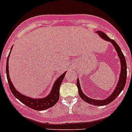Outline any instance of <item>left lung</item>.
<instances>
[{"instance_id":"left-lung-1","label":"left lung","mask_w":132,"mask_h":132,"mask_svg":"<svg viewBox=\"0 0 132 132\" xmlns=\"http://www.w3.org/2000/svg\"><path fill=\"white\" fill-rule=\"evenodd\" d=\"M96 33L98 34L101 38L104 39L107 42H111L113 46L114 47L116 51L117 52L118 55L120 60V77H119L118 81V84L116 85V87L115 89L114 90L113 93H112L107 98L104 99V100H96V99H93L90 98L86 96L83 93H82L81 88H80V82H79V79H77V86L78 90H79V96L81 98L85 101L88 104H91L93 105L94 106H105L110 104V102H112L114 99L118 97L119 94H120L121 92L122 91V90L123 89L124 87H125L126 82V77H127V65H126V61L125 57L123 55V53H122V50H121L120 47H119V45L116 44V42L113 39H110L108 36H106L105 33H104L102 31H96Z\"/></svg>"}]
</instances>
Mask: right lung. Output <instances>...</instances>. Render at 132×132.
I'll use <instances>...</instances> for the list:
<instances>
[{
    "label": "right lung",
    "instance_id": "obj_1",
    "mask_svg": "<svg viewBox=\"0 0 132 132\" xmlns=\"http://www.w3.org/2000/svg\"><path fill=\"white\" fill-rule=\"evenodd\" d=\"M12 49V47H11L10 53H9L8 57H7L6 71L7 79H8L10 89L11 90L12 93L14 94V96L16 98L18 99L22 103L25 104L26 106L31 108V109L36 110H44L48 109V108L54 106L57 102V101H59V88H60L61 82H62L63 80L64 77L65 76V74H66L67 71H65V73H63L57 79H56L54 84H53V87H52V90H51L50 94L47 96H45L44 98H34L30 97V96H26V95L21 94L20 93H19L16 89V88L14 87L12 81L10 80V77H9V60L10 54L11 53Z\"/></svg>",
    "mask_w": 132,
    "mask_h": 132
}]
</instances>
